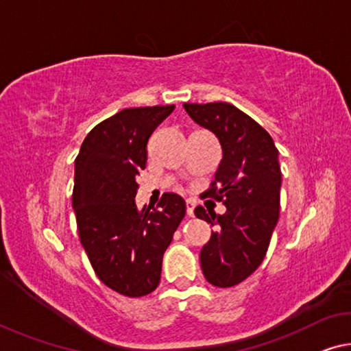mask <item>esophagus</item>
I'll use <instances>...</instances> for the list:
<instances>
[{
  "label": "esophagus",
  "instance_id": "esophagus-1",
  "mask_svg": "<svg viewBox=\"0 0 351 351\" xmlns=\"http://www.w3.org/2000/svg\"><path fill=\"white\" fill-rule=\"evenodd\" d=\"M193 209H195V202H193V199H187V202H186V210H187V215L189 217L193 215Z\"/></svg>",
  "mask_w": 351,
  "mask_h": 351
}]
</instances>
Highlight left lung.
Instances as JSON below:
<instances>
[{"label": "left lung", "mask_w": 351, "mask_h": 351, "mask_svg": "<svg viewBox=\"0 0 351 351\" xmlns=\"http://www.w3.org/2000/svg\"><path fill=\"white\" fill-rule=\"evenodd\" d=\"M184 109L214 132L223 152L204 195L223 203L226 213L209 216L197 206L195 215L215 228L199 253L204 278L213 286L232 287L263 263L280 219L278 149L263 126L230 103H184Z\"/></svg>", "instance_id": "1"}]
</instances>
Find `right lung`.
Segmentation results:
<instances>
[{"mask_svg": "<svg viewBox=\"0 0 351 351\" xmlns=\"http://www.w3.org/2000/svg\"><path fill=\"white\" fill-rule=\"evenodd\" d=\"M175 106L123 109L88 132L75 159L77 234L97 276L126 297L152 293L162 256L186 215V202L167 192L158 206H136L137 176L149 136Z\"/></svg>", "mask_w": 351, "mask_h": 351, "instance_id": "right-lung-1", "label": "right lung"}]
</instances>
